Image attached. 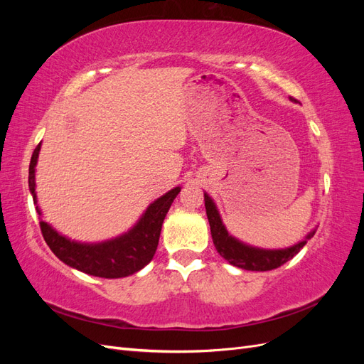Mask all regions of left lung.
I'll return each mask as SVG.
<instances>
[{
  "label": "left lung",
  "instance_id": "obj_1",
  "mask_svg": "<svg viewBox=\"0 0 364 364\" xmlns=\"http://www.w3.org/2000/svg\"><path fill=\"white\" fill-rule=\"evenodd\" d=\"M205 208H206V215L209 220V226H211V235H213V241L217 252L229 264H232L235 267L245 269V270H257V272L278 269L282 266V264L291 259L306 243L304 240L296 246L282 249V250H264V249L246 246L228 234V230L222 223V218L218 215L217 208L208 194H205ZM313 234L314 232H311L306 238L313 237Z\"/></svg>",
  "mask_w": 364,
  "mask_h": 364
}]
</instances>
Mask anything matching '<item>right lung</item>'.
I'll use <instances>...</instances> for the list:
<instances>
[{
  "mask_svg": "<svg viewBox=\"0 0 364 364\" xmlns=\"http://www.w3.org/2000/svg\"><path fill=\"white\" fill-rule=\"evenodd\" d=\"M39 150L41 142L35 151H33L28 168V186L35 203V167L38 162ZM179 191V186H176L174 190L159 197L158 200H155L147 208L146 214L141 217L134 229L115 240L105 241V243H75V241H71L58 234L43 220L39 222L41 232L54 255L65 264H68L70 267L98 278H124L141 270L151 261L159 243L164 218L167 215L168 209Z\"/></svg>",
  "mask_w": 364,
  "mask_h": 364,
  "instance_id": "obj_1",
  "label": "right lung"
}]
</instances>
